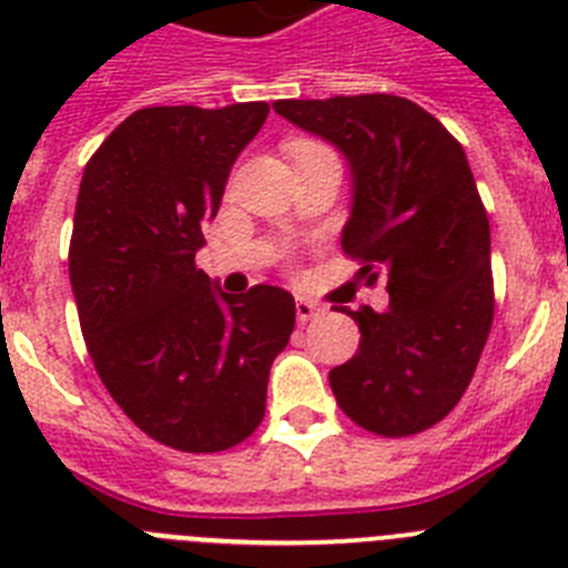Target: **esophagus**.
I'll return each mask as SVG.
<instances>
[{
	"instance_id": "obj_1",
	"label": "esophagus",
	"mask_w": 568,
	"mask_h": 568,
	"mask_svg": "<svg viewBox=\"0 0 568 568\" xmlns=\"http://www.w3.org/2000/svg\"><path fill=\"white\" fill-rule=\"evenodd\" d=\"M321 313H324V307H321V304H315V301L301 298V295L295 298V315H298L301 324H310V321L318 318Z\"/></svg>"
}]
</instances>
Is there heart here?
Returning a JSON list of instances; mask_svg holds the SVG:
<instances>
[{
    "label": "heart",
    "mask_w": 568,
    "mask_h": 568,
    "mask_svg": "<svg viewBox=\"0 0 568 568\" xmlns=\"http://www.w3.org/2000/svg\"><path fill=\"white\" fill-rule=\"evenodd\" d=\"M315 148H321V144H315V142H293V144H290V155L301 153V150H315Z\"/></svg>",
    "instance_id": "1"
}]
</instances>
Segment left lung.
<instances>
[{
    "mask_svg": "<svg viewBox=\"0 0 568 568\" xmlns=\"http://www.w3.org/2000/svg\"><path fill=\"white\" fill-rule=\"evenodd\" d=\"M295 128L327 139L353 173L341 247L384 281L386 313L346 310L358 353L329 373L344 415L384 438L424 433L466 393L495 315L489 219L464 148L420 104L389 93L281 99Z\"/></svg>",
    "mask_w": 568,
    "mask_h": 568,
    "instance_id": "left-lung-1",
    "label": "left lung"
}]
</instances>
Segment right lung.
I'll use <instances>...</instances> for the list:
<instances>
[{"mask_svg":"<svg viewBox=\"0 0 568 568\" xmlns=\"http://www.w3.org/2000/svg\"><path fill=\"white\" fill-rule=\"evenodd\" d=\"M267 113V102L135 110L79 184L68 261L88 353L122 413L179 453L255 433L295 327L287 290L227 295L195 267L202 224Z\"/></svg>","mask_w":568,"mask_h":568,"instance_id":"1","label":"right lung"}]
</instances>
